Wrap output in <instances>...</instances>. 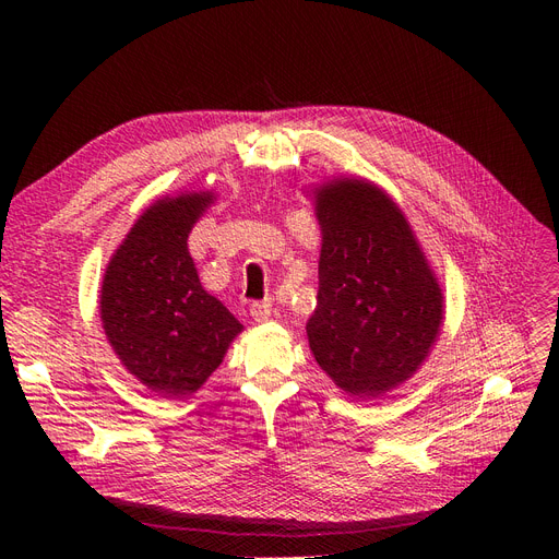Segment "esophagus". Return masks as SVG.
<instances>
[{"label":"esophagus","instance_id":"1","mask_svg":"<svg viewBox=\"0 0 559 559\" xmlns=\"http://www.w3.org/2000/svg\"><path fill=\"white\" fill-rule=\"evenodd\" d=\"M249 312L253 321H267L270 314H273V302L270 300H253L249 306Z\"/></svg>","mask_w":559,"mask_h":559}]
</instances>
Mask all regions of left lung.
I'll use <instances>...</instances> for the list:
<instances>
[{"instance_id": "left-lung-1", "label": "left lung", "mask_w": 559, "mask_h": 559, "mask_svg": "<svg viewBox=\"0 0 559 559\" xmlns=\"http://www.w3.org/2000/svg\"><path fill=\"white\" fill-rule=\"evenodd\" d=\"M314 198L321 257L310 349L347 394L376 399L425 361L443 321L441 286L378 186L337 179Z\"/></svg>"}]
</instances>
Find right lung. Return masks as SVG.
<instances>
[{"label":"right lung","instance_id":"obj_1","mask_svg":"<svg viewBox=\"0 0 559 559\" xmlns=\"http://www.w3.org/2000/svg\"><path fill=\"white\" fill-rule=\"evenodd\" d=\"M212 193L151 205L116 249L99 312L118 359L151 392L193 394L222 364L242 324L198 280L189 233Z\"/></svg>","mask_w":559,"mask_h":559}]
</instances>
